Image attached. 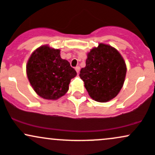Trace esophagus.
<instances>
[{
  "label": "esophagus",
  "instance_id": "obj_1",
  "mask_svg": "<svg viewBox=\"0 0 155 155\" xmlns=\"http://www.w3.org/2000/svg\"><path fill=\"white\" fill-rule=\"evenodd\" d=\"M80 69H81V68H80V66H77V67H75V70H76V71H77L78 74V73H79Z\"/></svg>",
  "mask_w": 155,
  "mask_h": 155
}]
</instances>
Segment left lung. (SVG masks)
Segmentation results:
<instances>
[{
  "mask_svg": "<svg viewBox=\"0 0 155 155\" xmlns=\"http://www.w3.org/2000/svg\"><path fill=\"white\" fill-rule=\"evenodd\" d=\"M126 70V62L119 51L110 45L101 43L87 53L86 66L81 69L80 78L91 98L106 103L121 90Z\"/></svg>",
  "mask_w": 155,
  "mask_h": 155,
  "instance_id": "8db88e82",
  "label": "left lung"
}]
</instances>
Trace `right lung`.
I'll list each match as a JSON object with an SVG mask.
<instances>
[{
    "label": "right lung",
    "instance_id": "add662e5",
    "mask_svg": "<svg viewBox=\"0 0 155 155\" xmlns=\"http://www.w3.org/2000/svg\"><path fill=\"white\" fill-rule=\"evenodd\" d=\"M61 50L44 45L31 53L26 64V74L34 91L42 98L58 100L68 90L71 79L77 72Z\"/></svg>",
    "mask_w": 155,
    "mask_h": 155
}]
</instances>
